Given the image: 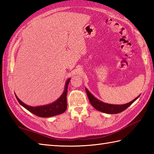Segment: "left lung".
<instances>
[{"instance_id": "left-lung-1", "label": "left lung", "mask_w": 154, "mask_h": 154, "mask_svg": "<svg viewBox=\"0 0 154 154\" xmlns=\"http://www.w3.org/2000/svg\"><path fill=\"white\" fill-rule=\"evenodd\" d=\"M85 90L88 98H89V100L90 101V103L92 104V106L94 109H96L99 111H100V112L107 114H117L122 112L124 110H126L128 107L131 105V104L139 97L138 96V97H136L135 99H134L132 101H131V102L127 104H121V105H116V104H110L101 102L100 100L96 99V98L94 97L87 89H85Z\"/></svg>"}]
</instances>
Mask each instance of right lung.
I'll list each match as a JSON object with an SVG mask.
<instances>
[{
	"label": "right lung",
	"mask_w": 154,
	"mask_h": 154,
	"mask_svg": "<svg viewBox=\"0 0 154 154\" xmlns=\"http://www.w3.org/2000/svg\"><path fill=\"white\" fill-rule=\"evenodd\" d=\"M69 81L70 79H69L67 81L66 84H65L64 92L61 94V96L56 101H55L54 103L50 104H47V105L40 106H28L27 104L22 103L17 97V96H15L19 103L22 106H24L25 109H26L28 111H30V112L35 114V115L43 118L54 116L55 115H57V114L64 112L67 109V93L68 84L69 83Z\"/></svg>",
	"instance_id": "add662e5"
}]
</instances>
